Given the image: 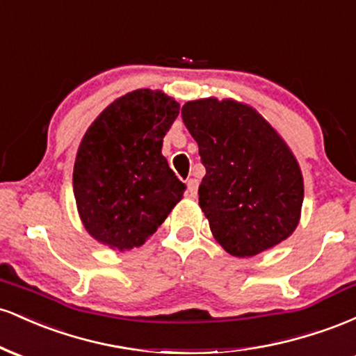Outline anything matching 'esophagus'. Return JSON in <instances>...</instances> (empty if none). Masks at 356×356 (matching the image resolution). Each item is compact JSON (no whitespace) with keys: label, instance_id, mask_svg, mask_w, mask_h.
<instances>
[{"label":"esophagus","instance_id":"obj_1","mask_svg":"<svg viewBox=\"0 0 356 356\" xmlns=\"http://www.w3.org/2000/svg\"><path fill=\"white\" fill-rule=\"evenodd\" d=\"M197 187H199V181L195 177L187 179V192L191 194V197H195L197 195Z\"/></svg>","mask_w":356,"mask_h":356}]
</instances>
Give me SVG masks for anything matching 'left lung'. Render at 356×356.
<instances>
[{
  "instance_id": "left-lung-1",
  "label": "left lung",
  "mask_w": 356,
  "mask_h": 356,
  "mask_svg": "<svg viewBox=\"0 0 356 356\" xmlns=\"http://www.w3.org/2000/svg\"><path fill=\"white\" fill-rule=\"evenodd\" d=\"M182 120L199 145L206 175L199 206L214 239L249 257L295 232L303 206L300 164L273 125L243 102H187Z\"/></svg>"
}]
</instances>
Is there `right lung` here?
<instances>
[{
    "label": "right lung",
    "mask_w": 356,
    "mask_h": 356,
    "mask_svg": "<svg viewBox=\"0 0 356 356\" xmlns=\"http://www.w3.org/2000/svg\"><path fill=\"white\" fill-rule=\"evenodd\" d=\"M179 108L161 90H134L113 100L81 138L73 194L81 224L104 246H142L182 199L186 184L162 155Z\"/></svg>",
    "instance_id": "right-lung-1"
}]
</instances>
